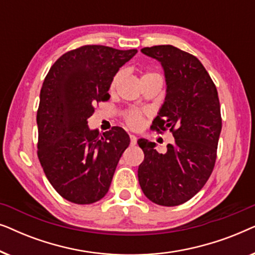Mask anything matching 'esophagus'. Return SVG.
I'll use <instances>...</instances> for the list:
<instances>
[{
    "instance_id": "esophagus-1",
    "label": "esophagus",
    "mask_w": 255,
    "mask_h": 255,
    "mask_svg": "<svg viewBox=\"0 0 255 255\" xmlns=\"http://www.w3.org/2000/svg\"><path fill=\"white\" fill-rule=\"evenodd\" d=\"M130 140H131V145L137 144V137H135V135L130 134Z\"/></svg>"
}]
</instances>
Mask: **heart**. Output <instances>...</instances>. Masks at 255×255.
<instances>
[{
	"label": "heart",
	"instance_id": "obj_1",
	"mask_svg": "<svg viewBox=\"0 0 255 255\" xmlns=\"http://www.w3.org/2000/svg\"><path fill=\"white\" fill-rule=\"evenodd\" d=\"M152 75H159V74H156V73H153V72H145L142 73L141 78H146V76H152ZM120 78H121V73H118V74L115 75V78L110 86L111 89H114L115 87H116ZM125 122H127V124L130 128H139L142 125V115L140 113H138V111H130V113L125 116Z\"/></svg>",
	"mask_w": 255,
	"mask_h": 255
}]
</instances>
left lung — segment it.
<instances>
[{
    "label": "left lung",
    "mask_w": 255,
    "mask_h": 255,
    "mask_svg": "<svg viewBox=\"0 0 255 255\" xmlns=\"http://www.w3.org/2000/svg\"><path fill=\"white\" fill-rule=\"evenodd\" d=\"M141 52L161 62L167 83L165 103L151 128L159 133L168 130L175 140L159 153L154 142L139 139L145 156L138 180L149 201L175 207L194 197L214 170L222 131L218 93L195 55L172 45Z\"/></svg>",
    "instance_id": "8db88e82"
}]
</instances>
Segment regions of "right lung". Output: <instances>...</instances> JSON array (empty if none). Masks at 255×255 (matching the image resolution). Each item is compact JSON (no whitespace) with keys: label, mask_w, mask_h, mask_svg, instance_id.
Returning a JSON list of instances; mask_svg holds the SVG:
<instances>
[{"label":"right lung","mask_w":255,"mask_h":255,"mask_svg":"<svg viewBox=\"0 0 255 255\" xmlns=\"http://www.w3.org/2000/svg\"><path fill=\"white\" fill-rule=\"evenodd\" d=\"M137 50L85 45L62 54L48 71L37 111L38 159L57 193L72 203L106 196L130 137L120 127L89 130L94 106L110 99L114 76Z\"/></svg>","instance_id":"obj_1"}]
</instances>
